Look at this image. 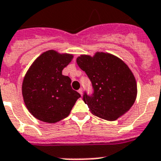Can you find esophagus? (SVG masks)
I'll return each instance as SVG.
<instances>
[{
    "label": "esophagus",
    "mask_w": 161,
    "mask_h": 161,
    "mask_svg": "<svg viewBox=\"0 0 161 161\" xmlns=\"http://www.w3.org/2000/svg\"><path fill=\"white\" fill-rule=\"evenodd\" d=\"M78 92H79V94H80V95H83V90H82L81 88H80V89L79 90H78Z\"/></svg>",
    "instance_id": "34e87169"
}]
</instances>
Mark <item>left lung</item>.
<instances>
[{
    "label": "left lung",
    "instance_id": "1",
    "mask_svg": "<svg viewBox=\"0 0 161 161\" xmlns=\"http://www.w3.org/2000/svg\"><path fill=\"white\" fill-rule=\"evenodd\" d=\"M76 63L90 78L92 95L85 92L83 100L93 115L113 121L131 108L137 97L134 74L121 59L111 53L97 52L80 55Z\"/></svg>",
    "mask_w": 161,
    "mask_h": 161
}]
</instances>
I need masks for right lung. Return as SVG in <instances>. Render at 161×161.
I'll return each mask as SVG.
<instances>
[{"label": "right lung", "mask_w": 161, "mask_h": 161, "mask_svg": "<svg viewBox=\"0 0 161 161\" xmlns=\"http://www.w3.org/2000/svg\"><path fill=\"white\" fill-rule=\"evenodd\" d=\"M72 58V54L48 50L27 71L22 86L23 101L30 113L39 120L56 123L63 120L80 97L72 90L70 77L62 74Z\"/></svg>", "instance_id": "1"}]
</instances>
